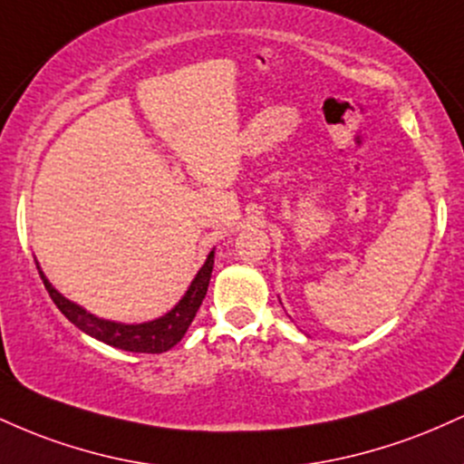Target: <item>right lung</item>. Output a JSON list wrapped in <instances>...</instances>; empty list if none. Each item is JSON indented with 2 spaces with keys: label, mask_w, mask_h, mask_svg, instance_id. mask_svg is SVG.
<instances>
[{
  "label": "right lung",
  "mask_w": 464,
  "mask_h": 464,
  "mask_svg": "<svg viewBox=\"0 0 464 464\" xmlns=\"http://www.w3.org/2000/svg\"><path fill=\"white\" fill-rule=\"evenodd\" d=\"M214 253L216 248H211V253L207 255L202 268L196 273L194 279L188 287L180 301L172 307L169 312H165L163 316L154 318V321L146 323H117L109 321V318H100L95 314L87 312L78 303L69 301L67 296H63L61 292L56 290L54 285L50 284L44 270H41L39 262H36V268H39L41 279H44L45 290L50 292L52 301L56 303V307L72 321L80 332L89 334L92 338L100 340V343L111 344V347L130 351V353H163V351H169L174 344L180 343L188 327L194 321L196 312L202 305V299L207 295V287H209L211 270H214Z\"/></svg>",
  "instance_id": "add662e5"
}]
</instances>
